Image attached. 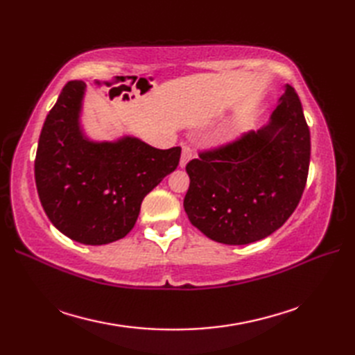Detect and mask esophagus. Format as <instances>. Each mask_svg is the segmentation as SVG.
Returning a JSON list of instances; mask_svg holds the SVG:
<instances>
[{
	"label": "esophagus",
	"mask_w": 355,
	"mask_h": 355,
	"mask_svg": "<svg viewBox=\"0 0 355 355\" xmlns=\"http://www.w3.org/2000/svg\"><path fill=\"white\" fill-rule=\"evenodd\" d=\"M192 157H193V149L191 146L184 145L183 149H182V158H180V166H182V168H184V166L187 164V162H189Z\"/></svg>",
	"instance_id": "obj_1"
}]
</instances>
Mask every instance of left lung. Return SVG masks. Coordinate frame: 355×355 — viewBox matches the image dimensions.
Segmentation results:
<instances>
[{
	"label": "left lung",
	"mask_w": 355,
	"mask_h": 355,
	"mask_svg": "<svg viewBox=\"0 0 355 355\" xmlns=\"http://www.w3.org/2000/svg\"><path fill=\"white\" fill-rule=\"evenodd\" d=\"M311 140L291 85L270 122L186 164L187 218L216 243L244 245L267 238L297 207L310 168Z\"/></svg>",
	"instance_id": "8db88e82"
}]
</instances>
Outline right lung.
<instances>
[{
	"instance_id": "add662e5",
	"label": "right lung",
	"mask_w": 355,
	"mask_h": 355,
	"mask_svg": "<svg viewBox=\"0 0 355 355\" xmlns=\"http://www.w3.org/2000/svg\"><path fill=\"white\" fill-rule=\"evenodd\" d=\"M85 84L70 80L45 119L35 158L44 212L65 236L87 245L125 238L143 198L177 169L182 148L157 149L135 137L92 141L79 117Z\"/></svg>"
}]
</instances>
